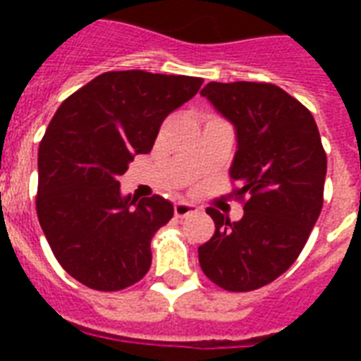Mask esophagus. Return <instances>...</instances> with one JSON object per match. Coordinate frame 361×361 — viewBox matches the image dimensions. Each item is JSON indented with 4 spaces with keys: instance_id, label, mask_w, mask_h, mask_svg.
<instances>
[{
    "instance_id": "1",
    "label": "esophagus",
    "mask_w": 361,
    "mask_h": 361,
    "mask_svg": "<svg viewBox=\"0 0 361 361\" xmlns=\"http://www.w3.org/2000/svg\"><path fill=\"white\" fill-rule=\"evenodd\" d=\"M198 212V206L197 204H191V202H183V200H180V202L174 204V214L176 217H187V215L191 214H197Z\"/></svg>"
}]
</instances>
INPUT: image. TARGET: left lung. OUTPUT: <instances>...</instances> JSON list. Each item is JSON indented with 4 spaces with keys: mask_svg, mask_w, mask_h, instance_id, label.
Returning <instances> with one entry per match:
<instances>
[{
    "mask_svg": "<svg viewBox=\"0 0 361 361\" xmlns=\"http://www.w3.org/2000/svg\"><path fill=\"white\" fill-rule=\"evenodd\" d=\"M236 133L231 178L247 197L243 217L208 208L215 234L198 247L215 285L247 292L268 285L302 252L322 209L326 153L313 114L281 87L209 82L200 92Z\"/></svg>",
    "mask_w": 361,
    "mask_h": 361,
    "instance_id": "left-lung-1",
    "label": "left lung"
}]
</instances>
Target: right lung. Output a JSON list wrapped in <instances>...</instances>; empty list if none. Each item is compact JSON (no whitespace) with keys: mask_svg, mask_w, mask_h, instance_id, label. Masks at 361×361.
Masks as SVG:
<instances>
[{"mask_svg":"<svg viewBox=\"0 0 361 361\" xmlns=\"http://www.w3.org/2000/svg\"><path fill=\"white\" fill-rule=\"evenodd\" d=\"M202 78L110 71L65 99L39 146L37 215L61 268L95 290L135 285L152 266L153 234L174 206L121 195L120 176L149 153L164 118Z\"/></svg>","mask_w":361,"mask_h":361,"instance_id":"right-lung-1","label":"right lung"}]
</instances>
